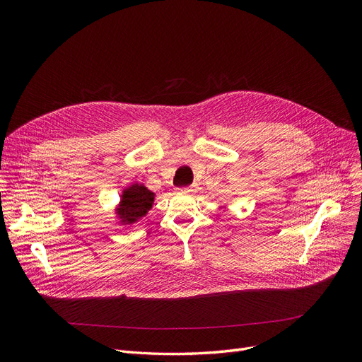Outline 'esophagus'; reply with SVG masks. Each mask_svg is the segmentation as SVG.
<instances>
[{
  "label": "esophagus",
  "instance_id": "esophagus-1",
  "mask_svg": "<svg viewBox=\"0 0 362 362\" xmlns=\"http://www.w3.org/2000/svg\"><path fill=\"white\" fill-rule=\"evenodd\" d=\"M182 192H185V194H191V192H194L195 191V186H187V187H183V189H180Z\"/></svg>",
  "mask_w": 362,
  "mask_h": 362
}]
</instances>
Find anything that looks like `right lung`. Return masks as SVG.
Instances as JSON below:
<instances>
[{
    "label": "right lung",
    "instance_id": "1",
    "mask_svg": "<svg viewBox=\"0 0 362 362\" xmlns=\"http://www.w3.org/2000/svg\"><path fill=\"white\" fill-rule=\"evenodd\" d=\"M152 202H154V194L149 192L144 185L133 183L122 197L119 214L123 223H135L138 218L144 217L152 206Z\"/></svg>",
    "mask_w": 362,
    "mask_h": 362
}]
</instances>
